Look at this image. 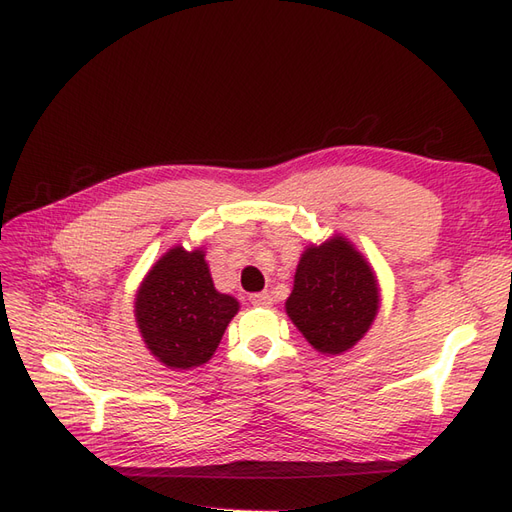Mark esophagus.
<instances>
[{"label":"esophagus","instance_id":"obj_1","mask_svg":"<svg viewBox=\"0 0 512 512\" xmlns=\"http://www.w3.org/2000/svg\"><path fill=\"white\" fill-rule=\"evenodd\" d=\"M250 301H252V305H256V307H269L273 299H271L269 292H256V294H252Z\"/></svg>","mask_w":512,"mask_h":512}]
</instances>
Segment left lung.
Segmentation results:
<instances>
[{
    "mask_svg": "<svg viewBox=\"0 0 512 512\" xmlns=\"http://www.w3.org/2000/svg\"><path fill=\"white\" fill-rule=\"evenodd\" d=\"M380 288L365 256L344 237L309 245L301 254L286 314L322 354H342L369 331Z\"/></svg>",
    "mask_w": 512,
    "mask_h": 512,
    "instance_id": "1",
    "label": "left lung"
}]
</instances>
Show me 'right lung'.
<instances>
[{"mask_svg": "<svg viewBox=\"0 0 512 512\" xmlns=\"http://www.w3.org/2000/svg\"><path fill=\"white\" fill-rule=\"evenodd\" d=\"M239 301L215 290L203 250H168L136 292L134 316L143 342L170 369L205 365L218 350Z\"/></svg>", "mask_w": 512, "mask_h": 512, "instance_id": "obj_1", "label": "right lung"}]
</instances>
